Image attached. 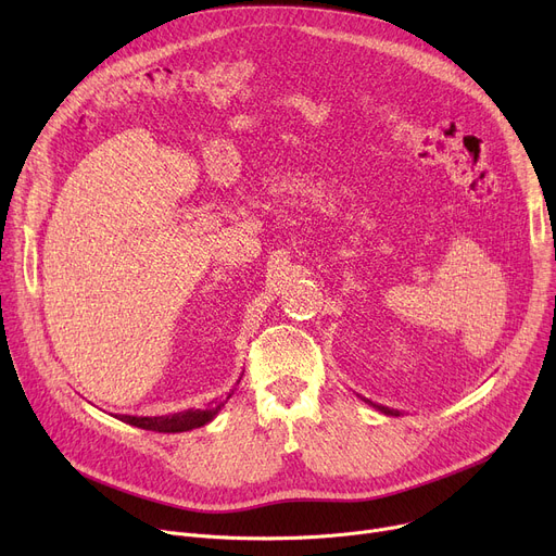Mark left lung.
Listing matches in <instances>:
<instances>
[{
	"mask_svg": "<svg viewBox=\"0 0 556 556\" xmlns=\"http://www.w3.org/2000/svg\"><path fill=\"white\" fill-rule=\"evenodd\" d=\"M365 403H369V405L378 407V410H381L383 415H390V417H399V410H390V407H386V405H376V403H371L369 399H365Z\"/></svg>",
	"mask_w": 556,
	"mask_h": 556,
	"instance_id": "left-lung-1",
	"label": "left lung"
}]
</instances>
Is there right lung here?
<instances>
[{"instance_id":"right-lung-1","label":"right lung","mask_w":556,"mask_h":556,"mask_svg":"<svg viewBox=\"0 0 556 556\" xmlns=\"http://www.w3.org/2000/svg\"><path fill=\"white\" fill-rule=\"evenodd\" d=\"M225 403H212L207 407H198V410H185V413H173V415H162V417H132V415H114L119 421L130 424L135 428L143 430H153V432H187L193 428H200L204 424H210Z\"/></svg>"}]
</instances>
